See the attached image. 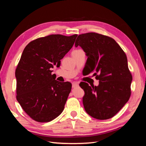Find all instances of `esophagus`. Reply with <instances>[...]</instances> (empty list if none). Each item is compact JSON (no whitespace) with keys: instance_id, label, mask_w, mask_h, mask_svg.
I'll return each instance as SVG.
<instances>
[{"instance_id":"obj_1","label":"esophagus","mask_w":146,"mask_h":146,"mask_svg":"<svg viewBox=\"0 0 146 146\" xmlns=\"http://www.w3.org/2000/svg\"><path fill=\"white\" fill-rule=\"evenodd\" d=\"M72 84V88H75V87H76V86H78V83L76 82H73Z\"/></svg>"}]
</instances>
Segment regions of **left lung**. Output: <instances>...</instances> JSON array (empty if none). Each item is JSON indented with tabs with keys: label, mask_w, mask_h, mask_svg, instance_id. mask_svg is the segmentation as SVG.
<instances>
[{
	"label": "left lung",
	"mask_w": 146,
	"mask_h": 146,
	"mask_svg": "<svg viewBox=\"0 0 146 146\" xmlns=\"http://www.w3.org/2000/svg\"><path fill=\"white\" fill-rule=\"evenodd\" d=\"M80 46L88 56L89 73L95 71L98 86L84 82L83 104L86 113L99 120L113 117L129 100L132 76L125 52L114 39L97 33L79 35Z\"/></svg>",
	"instance_id": "8db88e82"
}]
</instances>
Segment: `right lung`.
Masks as SVG:
<instances>
[{"instance_id": "1", "label": "right lung", "mask_w": 146, "mask_h": 146, "mask_svg": "<svg viewBox=\"0 0 146 146\" xmlns=\"http://www.w3.org/2000/svg\"><path fill=\"white\" fill-rule=\"evenodd\" d=\"M77 36L50 35L25 47L15 72L16 99L33 120L50 122L63 112L72 84L56 80L51 69L60 65Z\"/></svg>"}]
</instances>
